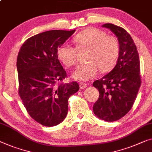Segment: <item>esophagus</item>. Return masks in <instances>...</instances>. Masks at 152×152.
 <instances>
[{"label": "esophagus", "instance_id": "esophagus-1", "mask_svg": "<svg viewBox=\"0 0 152 152\" xmlns=\"http://www.w3.org/2000/svg\"><path fill=\"white\" fill-rule=\"evenodd\" d=\"M79 85H80V88L83 89H85V87H87V84H86V83H80Z\"/></svg>", "mask_w": 152, "mask_h": 152}]
</instances>
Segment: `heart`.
Instances as JSON below:
<instances>
[{"instance_id":"1","label":"heart","mask_w":152,"mask_h":152,"mask_svg":"<svg viewBox=\"0 0 152 152\" xmlns=\"http://www.w3.org/2000/svg\"><path fill=\"white\" fill-rule=\"evenodd\" d=\"M79 48L90 49L86 64L78 65L72 76L80 80H88L102 72L112 69L120 54L119 42L115 36H107L105 31L96 28L85 29L74 38ZM77 50L71 45L64 43L58 48L57 55L64 65L71 67L76 63Z\"/></svg>"}]
</instances>
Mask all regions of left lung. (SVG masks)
<instances>
[{
    "label": "left lung",
    "mask_w": 152,
    "mask_h": 152,
    "mask_svg": "<svg viewBox=\"0 0 152 152\" xmlns=\"http://www.w3.org/2000/svg\"><path fill=\"white\" fill-rule=\"evenodd\" d=\"M102 27L116 35L120 54L114 69L93 83L100 94L93 110L98 118L112 122L127 114L133 106L141 85L140 61L135 43L127 31L111 23Z\"/></svg>",
    "instance_id": "left-lung-1"
}]
</instances>
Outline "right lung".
<instances>
[{
    "label": "right lung",
    "mask_w": 152,
    "mask_h": 152,
    "mask_svg": "<svg viewBox=\"0 0 152 152\" xmlns=\"http://www.w3.org/2000/svg\"><path fill=\"white\" fill-rule=\"evenodd\" d=\"M75 31L50 30L31 36L17 57L19 95L31 118L46 127L63 121L68 99L79 90L76 82L61 83L67 74L57 55L58 48Z\"/></svg>",
    "instance_id": "1"
}]
</instances>
